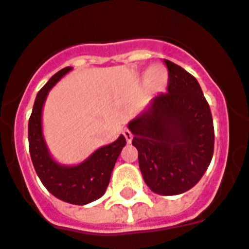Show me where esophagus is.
Returning <instances> with one entry per match:
<instances>
[{
    "mask_svg": "<svg viewBox=\"0 0 249 249\" xmlns=\"http://www.w3.org/2000/svg\"><path fill=\"white\" fill-rule=\"evenodd\" d=\"M123 134H124V137H125V140H126V142H128V143L132 142L133 134H132V132H130L129 129H126V128H125V129L123 130Z\"/></svg>",
    "mask_w": 249,
    "mask_h": 249,
    "instance_id": "obj_1",
    "label": "esophagus"
}]
</instances>
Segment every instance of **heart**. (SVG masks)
<instances>
[{
    "label": "heart",
    "instance_id": "obj_1",
    "mask_svg": "<svg viewBox=\"0 0 249 249\" xmlns=\"http://www.w3.org/2000/svg\"><path fill=\"white\" fill-rule=\"evenodd\" d=\"M162 76H163V75H162V71L161 72H157L156 70H152V71H150V80H152V82L157 80V79H161Z\"/></svg>",
    "mask_w": 249,
    "mask_h": 249
}]
</instances>
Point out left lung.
Masks as SVG:
<instances>
[{
	"instance_id": "obj_1",
	"label": "left lung",
	"mask_w": 249,
	"mask_h": 249,
	"mask_svg": "<svg viewBox=\"0 0 249 249\" xmlns=\"http://www.w3.org/2000/svg\"><path fill=\"white\" fill-rule=\"evenodd\" d=\"M167 92L154 96L141 115L128 124L139 166L149 189L177 195L194 187L213 154L211 110L198 80L165 59Z\"/></svg>"
}]
</instances>
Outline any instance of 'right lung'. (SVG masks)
Wrapping results in <instances>:
<instances>
[{
  "instance_id": "add662e5",
  "label": "right lung",
  "mask_w": 249,
  "mask_h": 249,
  "mask_svg": "<svg viewBox=\"0 0 249 249\" xmlns=\"http://www.w3.org/2000/svg\"><path fill=\"white\" fill-rule=\"evenodd\" d=\"M72 68L60 70L42 87L34 101L29 119V149L40 182L58 199L71 204H87L106 193L110 174L120 153L126 143L121 134L115 142L106 145L75 166L60 165L51 157L42 132V109L51 88Z\"/></svg>"
}]
</instances>
